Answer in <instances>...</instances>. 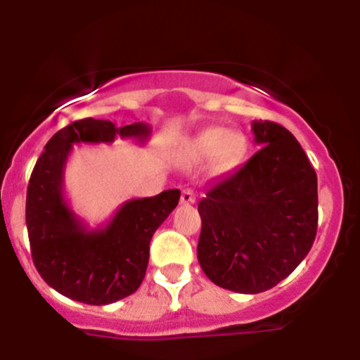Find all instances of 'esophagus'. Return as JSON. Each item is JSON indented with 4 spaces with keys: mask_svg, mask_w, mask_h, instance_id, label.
I'll return each mask as SVG.
<instances>
[{
    "mask_svg": "<svg viewBox=\"0 0 360 360\" xmlns=\"http://www.w3.org/2000/svg\"><path fill=\"white\" fill-rule=\"evenodd\" d=\"M196 201V194H194L193 189H184L181 193V203L183 205H193Z\"/></svg>",
    "mask_w": 360,
    "mask_h": 360,
    "instance_id": "esophagus-1",
    "label": "esophagus"
}]
</instances>
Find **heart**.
Returning a JSON list of instances; mask_svg holds the SVG:
<instances>
[{"label": "heart", "mask_w": 360, "mask_h": 360, "mask_svg": "<svg viewBox=\"0 0 360 360\" xmlns=\"http://www.w3.org/2000/svg\"><path fill=\"white\" fill-rule=\"evenodd\" d=\"M247 152V139L240 131H229L223 127L205 128L183 147V157L189 164H201L212 159L217 172L237 166Z\"/></svg>", "instance_id": "obj_1"}]
</instances>
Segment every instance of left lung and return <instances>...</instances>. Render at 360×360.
Returning a JSON list of instances; mask_svg holds the SVG:
<instances>
[{
  "mask_svg": "<svg viewBox=\"0 0 360 360\" xmlns=\"http://www.w3.org/2000/svg\"><path fill=\"white\" fill-rule=\"evenodd\" d=\"M260 150L221 177L198 205V260L217 286L243 295L288 278L316 237V172L291 131L255 120Z\"/></svg>",
  "mask_w": 360,
  "mask_h": 360,
  "instance_id": "left-lung-1",
  "label": "left lung"
}]
</instances>
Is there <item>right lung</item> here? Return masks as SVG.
Segmentation results:
<instances>
[{"label":"right lung","mask_w":360,"mask_h":360,"mask_svg":"<svg viewBox=\"0 0 360 360\" xmlns=\"http://www.w3.org/2000/svg\"><path fill=\"white\" fill-rule=\"evenodd\" d=\"M147 123L117 127L110 120L84 118L49 140L27 189V230L32 259L49 286L86 304H110L135 292L146 278L155 230L179 203V189L128 200L113 218L88 229L64 196V171L76 143H111L134 139L146 143Z\"/></svg>","instance_id":"1"}]
</instances>
